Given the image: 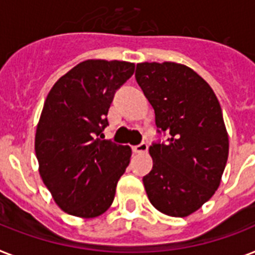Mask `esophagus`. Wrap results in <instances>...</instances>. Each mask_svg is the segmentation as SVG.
Wrapping results in <instances>:
<instances>
[{"label": "esophagus", "mask_w": 255, "mask_h": 255, "mask_svg": "<svg viewBox=\"0 0 255 255\" xmlns=\"http://www.w3.org/2000/svg\"><path fill=\"white\" fill-rule=\"evenodd\" d=\"M148 150V144L145 141L140 142L138 145L133 146V152L134 153H145Z\"/></svg>", "instance_id": "1"}]
</instances>
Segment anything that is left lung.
Here are the masks:
<instances>
[{
    "label": "left lung",
    "mask_w": 255,
    "mask_h": 255,
    "mask_svg": "<svg viewBox=\"0 0 255 255\" xmlns=\"http://www.w3.org/2000/svg\"><path fill=\"white\" fill-rule=\"evenodd\" d=\"M134 77L152 105L157 132L153 167L142 178L146 195L165 215L185 217L199 210L220 185L229 140L220 103L191 68L177 63H140Z\"/></svg>",
    "instance_id": "left-lung-1"
}]
</instances>
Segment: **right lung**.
Wrapping results in <instances>:
<instances>
[{
  "instance_id": "add662e5",
  "label": "right lung",
  "mask_w": 255,
  "mask_h": 255,
  "mask_svg": "<svg viewBox=\"0 0 255 255\" xmlns=\"http://www.w3.org/2000/svg\"><path fill=\"white\" fill-rule=\"evenodd\" d=\"M134 72L127 61L86 60L64 74L47 95L36 134L39 173L56 204L92 219L113 204L132 150L103 140L114 95Z\"/></svg>"
}]
</instances>
